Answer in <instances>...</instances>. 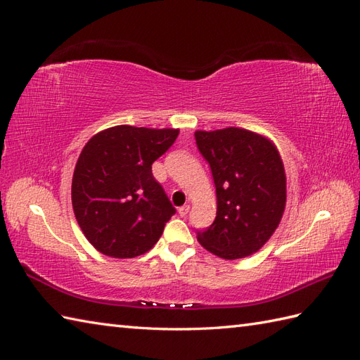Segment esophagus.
<instances>
[{"label": "esophagus", "mask_w": 360, "mask_h": 360, "mask_svg": "<svg viewBox=\"0 0 360 360\" xmlns=\"http://www.w3.org/2000/svg\"><path fill=\"white\" fill-rule=\"evenodd\" d=\"M189 209H191V207H189L188 204H184V205L179 207V214H180L181 217H184V216H186V214L189 213Z\"/></svg>", "instance_id": "34e87169"}]
</instances>
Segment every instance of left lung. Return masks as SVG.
Returning a JSON list of instances; mask_svg holds the SVG:
<instances>
[{
  "mask_svg": "<svg viewBox=\"0 0 360 360\" xmlns=\"http://www.w3.org/2000/svg\"><path fill=\"white\" fill-rule=\"evenodd\" d=\"M195 141L210 165L217 200L214 221L197 231L198 242L224 259L257 252L285 210L287 180L278 148L266 136L238 127L197 130Z\"/></svg>",
  "mask_w": 360,
  "mask_h": 360,
  "instance_id": "obj_1",
  "label": "left lung"
}]
</instances>
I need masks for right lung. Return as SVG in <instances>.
Masks as SVG:
<instances>
[{
    "label": "right lung",
    "mask_w": 360,
    "mask_h": 360,
    "mask_svg": "<svg viewBox=\"0 0 360 360\" xmlns=\"http://www.w3.org/2000/svg\"><path fill=\"white\" fill-rule=\"evenodd\" d=\"M179 129L114 126L82 148L72 179V205L82 233L99 252L134 258L156 245L176 213L151 165Z\"/></svg>",
    "instance_id": "right-lung-1"
}]
</instances>
